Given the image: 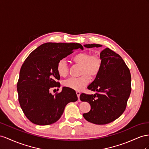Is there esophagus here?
<instances>
[{
    "label": "esophagus",
    "mask_w": 149,
    "mask_h": 149,
    "mask_svg": "<svg viewBox=\"0 0 149 149\" xmlns=\"http://www.w3.org/2000/svg\"><path fill=\"white\" fill-rule=\"evenodd\" d=\"M76 93H77V97L78 99L79 100V97H80V92L79 91H76Z\"/></svg>",
    "instance_id": "34e87169"
}]
</instances>
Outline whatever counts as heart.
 I'll use <instances>...</instances> for the list:
<instances>
[{
    "instance_id": "b5f03b06",
    "label": "heart",
    "mask_w": 149,
    "mask_h": 149,
    "mask_svg": "<svg viewBox=\"0 0 149 149\" xmlns=\"http://www.w3.org/2000/svg\"><path fill=\"white\" fill-rule=\"evenodd\" d=\"M75 64L80 65V74L77 78H70L65 80L63 85L65 87L75 91H81L90 82V77L95 78L100 73L102 66V61L97 54L88 52H80L75 54L72 58ZM57 72L59 76L65 77L68 75V67L65 60L62 59L57 64Z\"/></svg>"
}]
</instances>
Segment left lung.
I'll return each mask as SVG.
<instances>
[{
	"label": "left lung",
	"instance_id": "obj_1",
	"mask_svg": "<svg viewBox=\"0 0 149 149\" xmlns=\"http://www.w3.org/2000/svg\"><path fill=\"white\" fill-rule=\"evenodd\" d=\"M100 44L84 45L85 47H99ZM102 66L99 74L88 86L96 91L94 95L82 93L80 99L90 104L91 109L83 116L89 122L104 125L116 120L125 111L131 92L130 72L119 55L109 48L100 54Z\"/></svg>",
	"mask_w": 149,
	"mask_h": 149
}]
</instances>
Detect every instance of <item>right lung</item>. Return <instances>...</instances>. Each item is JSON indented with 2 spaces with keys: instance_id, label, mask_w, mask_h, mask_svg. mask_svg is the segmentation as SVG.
Listing matches in <instances>:
<instances>
[{
  "instance_id": "obj_1",
  "label": "right lung",
  "mask_w": 149,
  "mask_h": 149,
  "mask_svg": "<svg viewBox=\"0 0 149 149\" xmlns=\"http://www.w3.org/2000/svg\"><path fill=\"white\" fill-rule=\"evenodd\" d=\"M77 49L84 48L78 43L47 42L38 47L25 60L17 87L20 107L33 124L47 125L55 123L67 104L77 100L75 91L70 88L63 87L55 95L50 92L61 87L56 69L58 62Z\"/></svg>"
}]
</instances>
